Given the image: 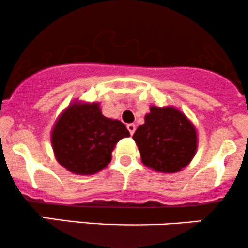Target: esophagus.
I'll return each mask as SVG.
<instances>
[{"label": "esophagus", "mask_w": 248, "mask_h": 248, "mask_svg": "<svg viewBox=\"0 0 248 248\" xmlns=\"http://www.w3.org/2000/svg\"><path fill=\"white\" fill-rule=\"evenodd\" d=\"M127 129L129 130L130 135H133L134 132H135V129H136L135 124H127Z\"/></svg>", "instance_id": "obj_1"}]
</instances>
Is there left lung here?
<instances>
[{
	"label": "left lung",
	"instance_id": "1",
	"mask_svg": "<svg viewBox=\"0 0 248 248\" xmlns=\"http://www.w3.org/2000/svg\"><path fill=\"white\" fill-rule=\"evenodd\" d=\"M142 163L158 172H177L191 162L197 150V133L175 107H150L144 124L133 135Z\"/></svg>",
	"mask_w": 248,
	"mask_h": 248
}]
</instances>
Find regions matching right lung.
Returning <instances> with one entry per match:
<instances>
[{"label":"right lung","mask_w":248,"mask_h":248,"mask_svg":"<svg viewBox=\"0 0 248 248\" xmlns=\"http://www.w3.org/2000/svg\"><path fill=\"white\" fill-rule=\"evenodd\" d=\"M129 132L119 120L102 115L98 102H73L53 126V152L59 164L77 175H93L106 168L112 152Z\"/></svg>","instance_id":"1"}]
</instances>
